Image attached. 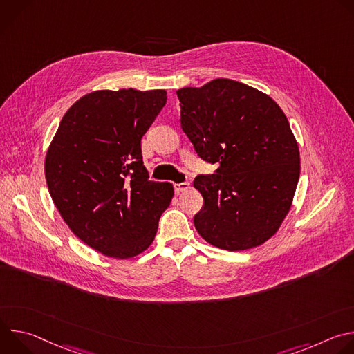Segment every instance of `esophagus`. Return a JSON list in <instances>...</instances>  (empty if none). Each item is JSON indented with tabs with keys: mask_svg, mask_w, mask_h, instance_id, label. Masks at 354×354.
I'll return each mask as SVG.
<instances>
[{
	"mask_svg": "<svg viewBox=\"0 0 354 354\" xmlns=\"http://www.w3.org/2000/svg\"><path fill=\"white\" fill-rule=\"evenodd\" d=\"M190 187V183L189 182H180V183H174V189L176 193H180V192H185Z\"/></svg>",
	"mask_w": 354,
	"mask_h": 354,
	"instance_id": "34e87169",
	"label": "esophagus"
}]
</instances>
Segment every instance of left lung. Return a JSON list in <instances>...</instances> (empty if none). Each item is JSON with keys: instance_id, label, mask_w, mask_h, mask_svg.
I'll return each mask as SVG.
<instances>
[{"instance_id": "8db88e82", "label": "left lung", "mask_w": 354, "mask_h": 354, "mask_svg": "<svg viewBox=\"0 0 354 354\" xmlns=\"http://www.w3.org/2000/svg\"><path fill=\"white\" fill-rule=\"evenodd\" d=\"M180 127L197 156L217 164L193 186L205 205L197 232L225 250L258 246L287 216L299 178V151L288 120L266 93L217 78L176 91Z\"/></svg>"}]
</instances>
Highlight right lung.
Instances as JSON below:
<instances>
[{"label":"right lung","mask_w":354,"mask_h":354,"mask_svg":"<svg viewBox=\"0 0 354 354\" xmlns=\"http://www.w3.org/2000/svg\"><path fill=\"white\" fill-rule=\"evenodd\" d=\"M167 91H95L66 112L50 144L44 174L50 196L88 246L111 258H133L153 243L172 183L148 180L141 137Z\"/></svg>","instance_id":"add662e5"}]
</instances>
